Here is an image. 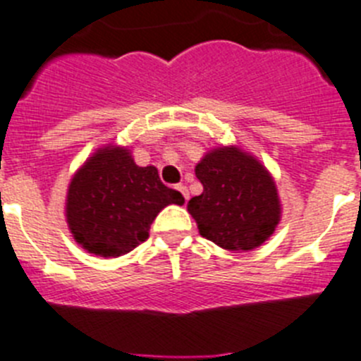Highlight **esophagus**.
Listing matches in <instances>:
<instances>
[{
	"instance_id": "esophagus-1",
	"label": "esophagus",
	"mask_w": 361,
	"mask_h": 361,
	"mask_svg": "<svg viewBox=\"0 0 361 361\" xmlns=\"http://www.w3.org/2000/svg\"><path fill=\"white\" fill-rule=\"evenodd\" d=\"M176 188H178V190L181 192V196H183V200H185V201H188V188L185 187V185H178Z\"/></svg>"
}]
</instances>
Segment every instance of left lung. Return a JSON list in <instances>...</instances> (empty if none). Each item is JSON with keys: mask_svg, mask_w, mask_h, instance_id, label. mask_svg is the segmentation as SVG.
I'll return each mask as SVG.
<instances>
[{"mask_svg": "<svg viewBox=\"0 0 361 361\" xmlns=\"http://www.w3.org/2000/svg\"><path fill=\"white\" fill-rule=\"evenodd\" d=\"M203 185L188 214L201 237L228 251H251L264 244L281 217L278 190L264 165L237 146L212 149L196 165Z\"/></svg>", "mask_w": 361, "mask_h": 361, "instance_id": "8db88e82", "label": "left lung"}]
</instances>
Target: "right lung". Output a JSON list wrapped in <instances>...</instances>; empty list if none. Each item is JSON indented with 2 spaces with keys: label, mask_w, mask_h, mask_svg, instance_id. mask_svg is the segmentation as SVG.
Segmentation results:
<instances>
[{
  "label": "right lung",
  "mask_w": 361,
  "mask_h": 361,
  "mask_svg": "<svg viewBox=\"0 0 361 361\" xmlns=\"http://www.w3.org/2000/svg\"><path fill=\"white\" fill-rule=\"evenodd\" d=\"M165 187L157 167H139L128 147H99L76 171L67 188L66 219L74 240L96 257L117 258L149 237L167 204H183Z\"/></svg>",
  "instance_id": "right-lung-1"
}]
</instances>
